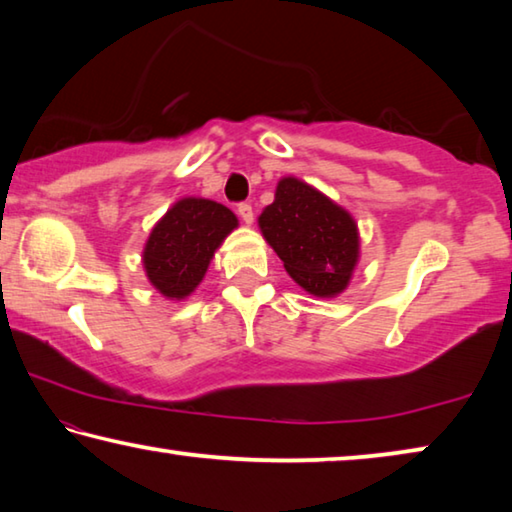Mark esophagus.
Wrapping results in <instances>:
<instances>
[{
    "mask_svg": "<svg viewBox=\"0 0 512 512\" xmlns=\"http://www.w3.org/2000/svg\"><path fill=\"white\" fill-rule=\"evenodd\" d=\"M237 212H239V216H241V221H244L246 225H250L255 221V212H253V205L250 203H241L239 207H237Z\"/></svg>",
    "mask_w": 512,
    "mask_h": 512,
    "instance_id": "obj_1",
    "label": "esophagus"
}]
</instances>
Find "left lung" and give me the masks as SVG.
<instances>
[{
  "instance_id": "8db88e82",
  "label": "left lung",
  "mask_w": 512,
  "mask_h": 512,
  "mask_svg": "<svg viewBox=\"0 0 512 512\" xmlns=\"http://www.w3.org/2000/svg\"><path fill=\"white\" fill-rule=\"evenodd\" d=\"M257 223L293 282L311 296L336 298L348 289L359 264V228L345 207L287 176Z\"/></svg>"
}]
</instances>
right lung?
Wrapping results in <instances>:
<instances>
[{
	"mask_svg": "<svg viewBox=\"0 0 512 512\" xmlns=\"http://www.w3.org/2000/svg\"><path fill=\"white\" fill-rule=\"evenodd\" d=\"M239 225L228 207L185 196L153 225L142 264L149 282L169 300H185L203 282L216 248Z\"/></svg>",
	"mask_w": 512,
	"mask_h": 512,
	"instance_id": "add662e5",
	"label": "right lung"
}]
</instances>
